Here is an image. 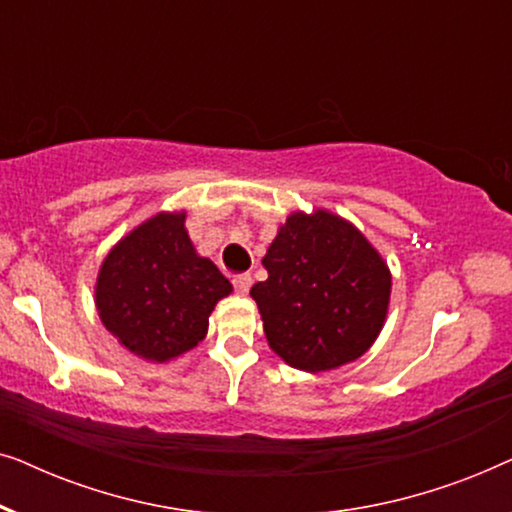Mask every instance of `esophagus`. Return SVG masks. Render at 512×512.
Listing matches in <instances>:
<instances>
[{
  "instance_id": "34e87169",
  "label": "esophagus",
  "mask_w": 512,
  "mask_h": 512,
  "mask_svg": "<svg viewBox=\"0 0 512 512\" xmlns=\"http://www.w3.org/2000/svg\"><path fill=\"white\" fill-rule=\"evenodd\" d=\"M233 286H235L237 293L247 296L249 289H251V275H237V277H233Z\"/></svg>"
}]
</instances>
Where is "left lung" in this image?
<instances>
[{
	"label": "left lung",
	"mask_w": 512,
	"mask_h": 512,
	"mask_svg": "<svg viewBox=\"0 0 512 512\" xmlns=\"http://www.w3.org/2000/svg\"><path fill=\"white\" fill-rule=\"evenodd\" d=\"M251 286L268 345L286 366L324 373L361 359L384 328L391 270L368 237L324 207L291 212Z\"/></svg>",
	"instance_id": "left-lung-1"
}]
</instances>
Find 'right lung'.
I'll use <instances>...</instances> for the list:
<instances>
[{"instance_id": "right-lung-1", "label": "right lung", "mask_w": 512, "mask_h": 512, "mask_svg": "<svg viewBox=\"0 0 512 512\" xmlns=\"http://www.w3.org/2000/svg\"><path fill=\"white\" fill-rule=\"evenodd\" d=\"M233 284L200 256L186 209L158 212L123 235L95 279V307L118 345L149 363H167L205 340L209 314Z\"/></svg>"}]
</instances>
